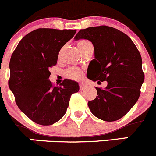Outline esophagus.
I'll return each mask as SVG.
<instances>
[{"instance_id":"esophagus-1","label":"esophagus","mask_w":156,"mask_h":156,"mask_svg":"<svg viewBox=\"0 0 156 156\" xmlns=\"http://www.w3.org/2000/svg\"><path fill=\"white\" fill-rule=\"evenodd\" d=\"M86 86H86L85 83H80V89H81V90H82V89H84L86 87Z\"/></svg>"}]
</instances>
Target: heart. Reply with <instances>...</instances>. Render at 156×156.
Here are the masks:
<instances>
[{
  "label": "heart",
  "instance_id": "1",
  "mask_svg": "<svg viewBox=\"0 0 156 156\" xmlns=\"http://www.w3.org/2000/svg\"><path fill=\"white\" fill-rule=\"evenodd\" d=\"M89 44H92L89 41H86V40H81L77 43V46L79 49L80 50V51L83 50L86 46L89 45ZM66 76L70 79H73V80H79V79L81 78L82 75H83V71H82L80 69L76 68V67H73V68H70L66 71L65 73Z\"/></svg>",
  "mask_w": 156,
  "mask_h": 156
}]
</instances>
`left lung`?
<instances>
[{"mask_svg": "<svg viewBox=\"0 0 156 156\" xmlns=\"http://www.w3.org/2000/svg\"><path fill=\"white\" fill-rule=\"evenodd\" d=\"M74 39H87L94 46L88 78L108 82L104 89L95 87L96 98L88 102L91 112L102 121H118L136 104L144 82L138 49L128 35L106 26L80 29Z\"/></svg>", "mask_w": 156, "mask_h": 156, "instance_id": "1", "label": "left lung"}]
</instances>
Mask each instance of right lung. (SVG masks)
Returning a JSON list of instances; mask_svg holds the SVG:
<instances>
[{
    "instance_id": "1",
    "label": "right lung",
    "mask_w": 156,
    "mask_h": 156,
    "mask_svg": "<svg viewBox=\"0 0 156 156\" xmlns=\"http://www.w3.org/2000/svg\"><path fill=\"white\" fill-rule=\"evenodd\" d=\"M76 30L38 29L21 39L10 61L9 87L21 112L41 125H51L65 115L78 83L66 79L60 86L49 80L61 48Z\"/></svg>"
}]
</instances>
